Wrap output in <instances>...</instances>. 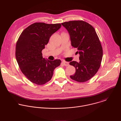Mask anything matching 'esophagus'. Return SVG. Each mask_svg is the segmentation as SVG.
Here are the masks:
<instances>
[{"label":"esophagus","mask_w":121,"mask_h":121,"mask_svg":"<svg viewBox=\"0 0 121 121\" xmlns=\"http://www.w3.org/2000/svg\"><path fill=\"white\" fill-rule=\"evenodd\" d=\"M62 64L64 65H65V66H68V65H69V63H68V62H66V61H62Z\"/></svg>","instance_id":"esophagus-1"}]
</instances>
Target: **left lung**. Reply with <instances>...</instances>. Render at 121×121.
Wrapping results in <instances>:
<instances>
[{"mask_svg":"<svg viewBox=\"0 0 121 121\" xmlns=\"http://www.w3.org/2000/svg\"><path fill=\"white\" fill-rule=\"evenodd\" d=\"M69 34L71 45L77 48L79 54V62L71 61L69 64L76 68L70 78L78 82L90 80L97 72L100 66L102 48L94 28L83 21H73L61 23Z\"/></svg>","mask_w":121,"mask_h":121,"instance_id":"obj_1","label":"left lung"}]
</instances>
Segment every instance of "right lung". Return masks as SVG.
<instances>
[{"mask_svg": "<svg viewBox=\"0 0 121 121\" xmlns=\"http://www.w3.org/2000/svg\"><path fill=\"white\" fill-rule=\"evenodd\" d=\"M61 27L60 23H33L22 32L17 42L15 56L17 63L22 73L34 84L42 85L50 81L55 69L60 65V59H45L42 51L51 35Z\"/></svg>", "mask_w": 121, "mask_h": 121, "instance_id": "right-lung-1", "label": "right lung"}]
</instances>
